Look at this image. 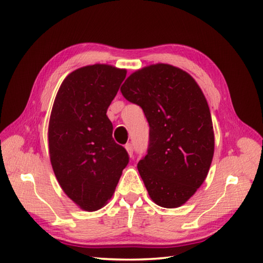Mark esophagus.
<instances>
[{
	"mask_svg": "<svg viewBox=\"0 0 263 263\" xmlns=\"http://www.w3.org/2000/svg\"><path fill=\"white\" fill-rule=\"evenodd\" d=\"M124 148H125V150L127 152L128 156H130V157H132V156H133V147H132V144L131 143H126L125 146H124Z\"/></svg>",
	"mask_w": 263,
	"mask_h": 263,
	"instance_id": "1",
	"label": "esophagus"
}]
</instances>
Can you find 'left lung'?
I'll use <instances>...</instances> for the list:
<instances>
[{
	"mask_svg": "<svg viewBox=\"0 0 263 263\" xmlns=\"http://www.w3.org/2000/svg\"><path fill=\"white\" fill-rule=\"evenodd\" d=\"M121 92L140 106L150 126L148 154L138 163L149 197L163 208H178L202 185L214 157L204 95L186 71L166 63L133 72Z\"/></svg>",
	"mask_w": 263,
	"mask_h": 263,
	"instance_id": "8db88e82",
	"label": "left lung"
}]
</instances>
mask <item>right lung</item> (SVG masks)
<instances>
[{
  "label": "right lung",
  "mask_w": 263,
  "mask_h": 263,
  "mask_svg": "<svg viewBox=\"0 0 263 263\" xmlns=\"http://www.w3.org/2000/svg\"><path fill=\"white\" fill-rule=\"evenodd\" d=\"M126 69L86 65L61 83L48 123V150L63 192L85 211H96L113 195L128 164L106 115Z\"/></svg>",
  "instance_id": "right-lung-1"
}]
</instances>
